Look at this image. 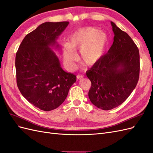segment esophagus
Returning <instances> with one entry per match:
<instances>
[{
	"instance_id": "esophagus-1",
	"label": "esophagus",
	"mask_w": 153,
	"mask_h": 153,
	"mask_svg": "<svg viewBox=\"0 0 153 153\" xmlns=\"http://www.w3.org/2000/svg\"><path fill=\"white\" fill-rule=\"evenodd\" d=\"M76 78H77V79L80 80V79H82V78H84V76L82 75H78L76 76Z\"/></svg>"
}]
</instances>
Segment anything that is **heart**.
<instances>
[{
  "label": "heart",
  "instance_id": "obj_1",
  "mask_svg": "<svg viewBox=\"0 0 153 153\" xmlns=\"http://www.w3.org/2000/svg\"><path fill=\"white\" fill-rule=\"evenodd\" d=\"M108 36L105 32L94 27L78 29L63 45L64 61L67 67L72 69L76 58V51L80 50L79 58L82 64L92 66L103 57L108 45Z\"/></svg>",
  "mask_w": 153,
  "mask_h": 153
}]
</instances>
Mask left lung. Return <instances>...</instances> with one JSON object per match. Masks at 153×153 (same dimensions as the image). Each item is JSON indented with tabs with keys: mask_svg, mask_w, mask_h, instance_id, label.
I'll return each instance as SVG.
<instances>
[{
	"mask_svg": "<svg viewBox=\"0 0 153 153\" xmlns=\"http://www.w3.org/2000/svg\"><path fill=\"white\" fill-rule=\"evenodd\" d=\"M114 41L107 53L86 72L91 82L89 98L104 110L126 100L137 84L140 73L139 51L129 36L111 22Z\"/></svg>",
	"mask_w": 153,
	"mask_h": 153,
	"instance_id": "8db88e82",
	"label": "left lung"
}]
</instances>
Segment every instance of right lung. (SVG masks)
Wrapping results in <instances>:
<instances>
[{
	"mask_svg": "<svg viewBox=\"0 0 153 153\" xmlns=\"http://www.w3.org/2000/svg\"><path fill=\"white\" fill-rule=\"evenodd\" d=\"M68 22H45L27 34L15 59L16 82L29 103L44 111L57 108L66 100L76 75L64 71L53 49Z\"/></svg>",
	"mask_w": 153,
	"mask_h": 153,
	"instance_id": "add662e5",
	"label": "right lung"
}]
</instances>
